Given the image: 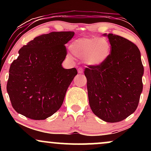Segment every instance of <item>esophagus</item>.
I'll return each instance as SVG.
<instances>
[{
    "instance_id": "obj_1",
    "label": "esophagus",
    "mask_w": 151,
    "mask_h": 151,
    "mask_svg": "<svg viewBox=\"0 0 151 151\" xmlns=\"http://www.w3.org/2000/svg\"><path fill=\"white\" fill-rule=\"evenodd\" d=\"M78 73L82 74L83 73V69L81 68V67H79V68L78 69Z\"/></svg>"
}]
</instances>
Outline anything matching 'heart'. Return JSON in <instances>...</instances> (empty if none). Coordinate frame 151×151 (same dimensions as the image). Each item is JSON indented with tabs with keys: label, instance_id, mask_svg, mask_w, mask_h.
<instances>
[{
	"label": "heart",
	"instance_id": "heart-1",
	"mask_svg": "<svg viewBox=\"0 0 151 151\" xmlns=\"http://www.w3.org/2000/svg\"><path fill=\"white\" fill-rule=\"evenodd\" d=\"M70 48L78 58H84L86 65L99 66L106 61L111 54L110 42L105 38H79L71 43Z\"/></svg>",
	"mask_w": 151,
	"mask_h": 151
}]
</instances>
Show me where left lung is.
Listing matches in <instances>:
<instances>
[{
	"label": "left lung",
	"instance_id": "1",
	"mask_svg": "<svg viewBox=\"0 0 151 151\" xmlns=\"http://www.w3.org/2000/svg\"><path fill=\"white\" fill-rule=\"evenodd\" d=\"M111 46L106 61L84 70L89 106L106 122L123 121L138 107L143 91L141 52L134 43L111 33L104 34Z\"/></svg>",
	"mask_w": 151,
	"mask_h": 151
}]
</instances>
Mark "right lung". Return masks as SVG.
Segmentation results:
<instances>
[{"mask_svg": "<svg viewBox=\"0 0 151 151\" xmlns=\"http://www.w3.org/2000/svg\"><path fill=\"white\" fill-rule=\"evenodd\" d=\"M74 32H52L34 38L18 51L12 62L7 91L15 111L34 120H44L60 109L77 74L64 69L65 46Z\"/></svg>", "mask_w": 151, "mask_h": 151, "instance_id": "1", "label": "right lung"}]
</instances>
